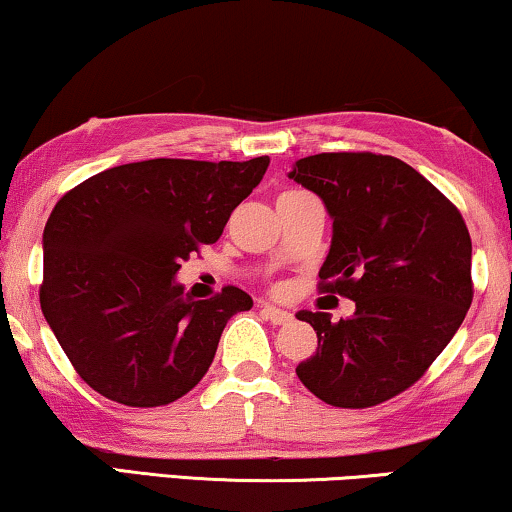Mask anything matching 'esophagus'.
<instances>
[{"label":"esophagus","mask_w":512,"mask_h":512,"mask_svg":"<svg viewBox=\"0 0 512 512\" xmlns=\"http://www.w3.org/2000/svg\"><path fill=\"white\" fill-rule=\"evenodd\" d=\"M261 312L265 314V319H270L272 324H277V326H284V324H289V321L293 319V314L291 312H286V310H279V307H275V305H261Z\"/></svg>","instance_id":"obj_1"}]
</instances>
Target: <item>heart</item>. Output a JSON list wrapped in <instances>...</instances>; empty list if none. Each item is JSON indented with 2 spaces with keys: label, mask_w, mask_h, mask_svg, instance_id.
<instances>
[{
  "label": "heart",
  "mask_w": 512,
  "mask_h": 512,
  "mask_svg": "<svg viewBox=\"0 0 512 512\" xmlns=\"http://www.w3.org/2000/svg\"><path fill=\"white\" fill-rule=\"evenodd\" d=\"M296 191H286V193H282V195H293ZM282 195H279V198H282Z\"/></svg>",
  "instance_id": "b5f03b06"
}]
</instances>
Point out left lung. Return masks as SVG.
<instances>
[{"instance_id":"8db88e82","label":"left lung","mask_w":512,"mask_h":512,"mask_svg":"<svg viewBox=\"0 0 512 512\" xmlns=\"http://www.w3.org/2000/svg\"><path fill=\"white\" fill-rule=\"evenodd\" d=\"M289 179L317 193L333 221L319 289L354 300L352 317L300 310L317 354L296 375L335 408H370L426 373L473 300L471 235L459 209L403 160L317 153Z\"/></svg>"}]
</instances>
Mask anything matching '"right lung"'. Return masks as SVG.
<instances>
[{
    "label": "right lung",
    "instance_id": "1",
    "mask_svg": "<svg viewBox=\"0 0 512 512\" xmlns=\"http://www.w3.org/2000/svg\"><path fill=\"white\" fill-rule=\"evenodd\" d=\"M270 158H153L111 167L60 198L44 228L41 312L81 380L109 401L158 408L212 366L228 319L254 300L226 286L184 296L181 261L214 244Z\"/></svg>",
    "mask_w": 512,
    "mask_h": 512
}]
</instances>
